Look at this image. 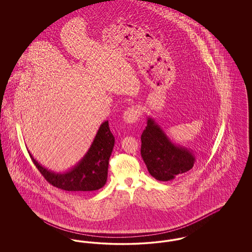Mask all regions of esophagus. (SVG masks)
<instances>
[{"label": "esophagus", "instance_id": "34e87169", "mask_svg": "<svg viewBox=\"0 0 252 252\" xmlns=\"http://www.w3.org/2000/svg\"><path fill=\"white\" fill-rule=\"evenodd\" d=\"M140 116V110L136 107H129L124 112L123 120L126 124H133L138 120Z\"/></svg>", "mask_w": 252, "mask_h": 252}]
</instances>
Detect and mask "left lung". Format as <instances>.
<instances>
[{"label": "left lung", "instance_id": "left-lung-1", "mask_svg": "<svg viewBox=\"0 0 252 252\" xmlns=\"http://www.w3.org/2000/svg\"><path fill=\"white\" fill-rule=\"evenodd\" d=\"M141 140V155L149 174L159 181L185 176L194 165L192 149L175 144L154 118L147 117Z\"/></svg>", "mask_w": 252, "mask_h": 252}]
</instances>
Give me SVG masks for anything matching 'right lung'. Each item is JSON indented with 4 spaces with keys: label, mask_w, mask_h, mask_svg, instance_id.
Here are the masks:
<instances>
[{
    "label": "right lung",
    "mask_w": 252,
    "mask_h": 252,
    "mask_svg": "<svg viewBox=\"0 0 252 252\" xmlns=\"http://www.w3.org/2000/svg\"><path fill=\"white\" fill-rule=\"evenodd\" d=\"M114 136L108 121L99 126L95 137L83 158L64 172H55L40 164L28 150L36 167L53 186L69 192H92L101 189L108 180V160L114 146Z\"/></svg>",
    "instance_id": "1"
}]
</instances>
